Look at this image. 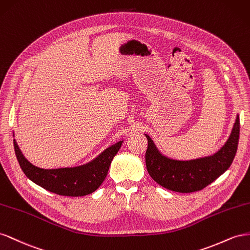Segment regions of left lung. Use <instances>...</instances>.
I'll return each instance as SVG.
<instances>
[{
    "mask_svg": "<svg viewBox=\"0 0 250 250\" xmlns=\"http://www.w3.org/2000/svg\"><path fill=\"white\" fill-rule=\"evenodd\" d=\"M146 152V169L154 181L169 190L192 192L201 190L228 169L237 153L240 117L237 115L232 131L217 153L191 160H176L161 154L148 135Z\"/></svg>",
    "mask_w": 250,
    "mask_h": 250,
    "instance_id": "left-lung-1",
    "label": "left lung"
}]
</instances>
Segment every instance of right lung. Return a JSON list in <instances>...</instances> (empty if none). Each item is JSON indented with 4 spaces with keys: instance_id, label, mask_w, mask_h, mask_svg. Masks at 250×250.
<instances>
[{
    "instance_id": "right-lung-1",
    "label": "right lung",
    "mask_w": 250,
    "mask_h": 250,
    "mask_svg": "<svg viewBox=\"0 0 250 250\" xmlns=\"http://www.w3.org/2000/svg\"><path fill=\"white\" fill-rule=\"evenodd\" d=\"M123 142V140L118 141L105 148L95 159L83 166L52 169L38 167L28 161L21 152L16 139H13V146L21 168L32 182L61 196L82 197L92 194L101 187Z\"/></svg>"
}]
</instances>
